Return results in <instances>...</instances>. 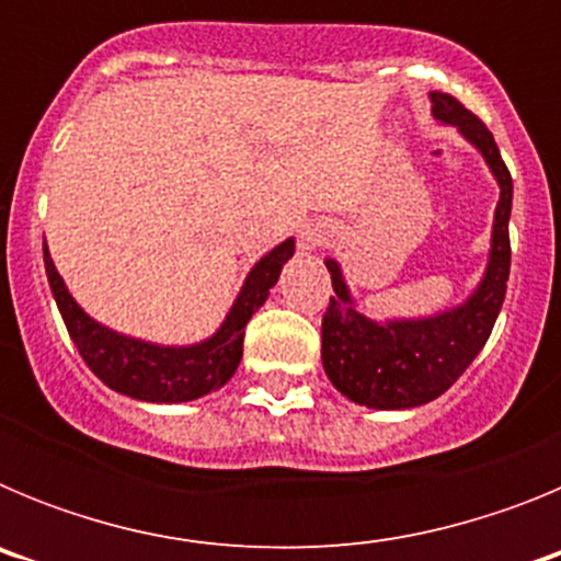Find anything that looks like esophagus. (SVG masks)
Wrapping results in <instances>:
<instances>
[{
    "instance_id": "esophagus-1",
    "label": "esophagus",
    "mask_w": 561,
    "mask_h": 561,
    "mask_svg": "<svg viewBox=\"0 0 561 561\" xmlns=\"http://www.w3.org/2000/svg\"><path fill=\"white\" fill-rule=\"evenodd\" d=\"M325 238H329L325 227L311 225V227H306L304 236H300V247H304L306 252H311V250H317V247H320V244H325Z\"/></svg>"
}]
</instances>
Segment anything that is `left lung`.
<instances>
[{
	"label": "left lung",
	"instance_id": "8db88e82",
	"mask_svg": "<svg viewBox=\"0 0 561 561\" xmlns=\"http://www.w3.org/2000/svg\"><path fill=\"white\" fill-rule=\"evenodd\" d=\"M430 103L435 123L453 126L483 157L497 182L500 199L494 207L492 241L483 277L460 304L433 314L385 320L365 314L345 284L342 266L334 257H325L334 286V297L323 317L325 376L345 399L370 410L421 408L447 393L492 334L512 270L508 219L514 185L497 142L492 131L455 98L430 92Z\"/></svg>",
	"mask_w": 561,
	"mask_h": 561
}]
</instances>
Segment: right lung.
Listing matches in <instances>:
<instances>
[{
	"label": "right lung",
	"mask_w": 561,
	"mask_h": 561,
	"mask_svg": "<svg viewBox=\"0 0 561 561\" xmlns=\"http://www.w3.org/2000/svg\"><path fill=\"white\" fill-rule=\"evenodd\" d=\"M291 255H295V238H286L261 261H255L230 311L210 336L191 345H162L142 336L121 334L87 314L67 289L64 277L58 275L44 241V270H47L49 289L78 354L114 393L151 401V404H180L225 388L244 354V329L250 317L266 304L270 289L277 284L280 270Z\"/></svg>",
	"instance_id": "add662e5"
}]
</instances>
